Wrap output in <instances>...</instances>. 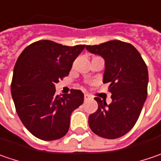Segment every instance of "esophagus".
<instances>
[{"mask_svg": "<svg viewBox=\"0 0 161 161\" xmlns=\"http://www.w3.org/2000/svg\"><path fill=\"white\" fill-rule=\"evenodd\" d=\"M91 99V97L88 95V94H85V101H88V100H90Z\"/></svg>", "mask_w": 161, "mask_h": 161, "instance_id": "obj_1", "label": "esophagus"}]
</instances>
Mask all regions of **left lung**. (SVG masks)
<instances>
[{"label":"left lung","instance_id":"left-lung-1","mask_svg":"<svg viewBox=\"0 0 161 161\" xmlns=\"http://www.w3.org/2000/svg\"><path fill=\"white\" fill-rule=\"evenodd\" d=\"M86 48L104 60L103 83H110L108 89L112 94L109 105L101 98H94L98 109L89 115V127L103 138H120L134 126L146 101L147 66L133 46L121 40L86 46Z\"/></svg>","mask_w":161,"mask_h":161}]
</instances>
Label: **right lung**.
<instances>
[{
  "label": "right lung",
  "instance_id": "add662e5",
  "mask_svg": "<svg viewBox=\"0 0 161 161\" xmlns=\"http://www.w3.org/2000/svg\"><path fill=\"white\" fill-rule=\"evenodd\" d=\"M85 45L63 46L39 40L28 46L18 58L11 92L20 121L35 137L54 141L67 134L70 116L84 102L80 90L56 94L55 84L69 74Z\"/></svg>",
  "mask_w": 161,
  "mask_h": 161
}]
</instances>
